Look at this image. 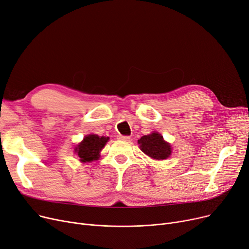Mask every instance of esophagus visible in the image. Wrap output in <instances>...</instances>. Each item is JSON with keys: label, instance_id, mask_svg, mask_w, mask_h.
Returning a JSON list of instances; mask_svg holds the SVG:
<instances>
[{"label": "esophagus", "instance_id": "34e87169", "mask_svg": "<svg viewBox=\"0 0 249 249\" xmlns=\"http://www.w3.org/2000/svg\"><path fill=\"white\" fill-rule=\"evenodd\" d=\"M117 138L119 140H123V142H128V140H130V136H127V135H118Z\"/></svg>", "mask_w": 249, "mask_h": 249}]
</instances>
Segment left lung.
Here are the masks:
<instances>
[{
    "label": "left lung",
    "instance_id": "obj_1",
    "mask_svg": "<svg viewBox=\"0 0 249 249\" xmlns=\"http://www.w3.org/2000/svg\"><path fill=\"white\" fill-rule=\"evenodd\" d=\"M138 144L145 155L156 160H165L171 155V146L165 142L163 136L155 132L144 135L138 140Z\"/></svg>",
    "mask_w": 249,
    "mask_h": 249
}]
</instances>
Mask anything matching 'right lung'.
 Returning a JSON list of instances; mask_svg holds the SVG:
<instances>
[{"mask_svg":"<svg viewBox=\"0 0 249 249\" xmlns=\"http://www.w3.org/2000/svg\"><path fill=\"white\" fill-rule=\"evenodd\" d=\"M109 137L99 136L96 134L86 135L82 142L75 148V151L80 158L81 161H91L98 160L100 151L105 146Z\"/></svg>","mask_w":249,"mask_h":249,"instance_id":"add662e5","label":"right lung"}]
</instances>
